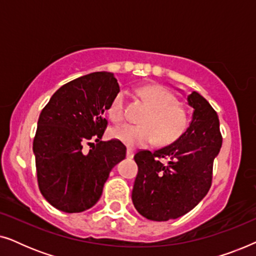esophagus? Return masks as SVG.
<instances>
[{"instance_id":"esophagus-1","label":"esophagus","mask_w":256,"mask_h":256,"mask_svg":"<svg viewBox=\"0 0 256 256\" xmlns=\"http://www.w3.org/2000/svg\"><path fill=\"white\" fill-rule=\"evenodd\" d=\"M132 156H134V149L128 148L127 149V157L128 158H132Z\"/></svg>"}]
</instances>
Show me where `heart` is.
Masks as SVG:
<instances>
[{
	"label": "heart",
	"instance_id": "1",
	"mask_svg": "<svg viewBox=\"0 0 256 256\" xmlns=\"http://www.w3.org/2000/svg\"><path fill=\"white\" fill-rule=\"evenodd\" d=\"M141 96L152 106L143 118V124L118 126L112 130V136L128 146H144L156 140L168 144L180 138L188 127V118L176 96L164 87L155 85L142 88ZM127 92L121 90L112 99L108 114L114 122L124 121L127 116Z\"/></svg>",
	"mask_w": 256,
	"mask_h": 256
}]
</instances>
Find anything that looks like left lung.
<instances>
[{
  "label": "left lung",
  "instance_id": "left-lung-1",
  "mask_svg": "<svg viewBox=\"0 0 256 256\" xmlns=\"http://www.w3.org/2000/svg\"><path fill=\"white\" fill-rule=\"evenodd\" d=\"M192 121L180 138L155 152L140 150L132 199L140 214L166 222L191 211L212 184L213 162L222 148L219 118L197 92L188 96Z\"/></svg>",
  "mask_w": 256,
  "mask_h": 256
}]
</instances>
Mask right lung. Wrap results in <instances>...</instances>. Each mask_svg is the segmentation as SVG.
<instances>
[{
    "label": "right lung",
    "instance_id": "right-lung-1",
    "mask_svg": "<svg viewBox=\"0 0 256 256\" xmlns=\"http://www.w3.org/2000/svg\"><path fill=\"white\" fill-rule=\"evenodd\" d=\"M118 90L112 73H90L62 85L42 110L34 138L37 182L57 210L79 213L96 205L110 170L124 160L121 141H101L104 113Z\"/></svg>",
    "mask_w": 256,
    "mask_h": 256
}]
</instances>
